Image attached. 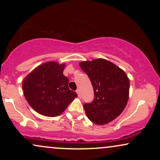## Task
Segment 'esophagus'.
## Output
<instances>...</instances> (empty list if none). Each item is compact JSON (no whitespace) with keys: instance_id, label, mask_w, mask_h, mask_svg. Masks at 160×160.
Instances as JSON below:
<instances>
[{"instance_id":"34e87169","label":"esophagus","mask_w":160,"mask_h":160,"mask_svg":"<svg viewBox=\"0 0 160 160\" xmlns=\"http://www.w3.org/2000/svg\"><path fill=\"white\" fill-rule=\"evenodd\" d=\"M76 92H77V93H78V97H80V96H81V95H80V89H78V90H77Z\"/></svg>"}]
</instances>
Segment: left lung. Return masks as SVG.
Listing matches in <instances>:
<instances>
[{
    "instance_id": "obj_1",
    "label": "left lung",
    "mask_w": 160,
    "mask_h": 160,
    "mask_svg": "<svg viewBox=\"0 0 160 160\" xmlns=\"http://www.w3.org/2000/svg\"><path fill=\"white\" fill-rule=\"evenodd\" d=\"M80 66L89 77L95 95L92 102L83 105L86 116L97 125L111 122L127 104L129 79L124 71L104 58L81 62Z\"/></svg>"
}]
</instances>
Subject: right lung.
I'll return each mask as SVG.
<instances>
[{"label": "right lung", "mask_w": 160, "mask_h": 160, "mask_svg": "<svg viewBox=\"0 0 160 160\" xmlns=\"http://www.w3.org/2000/svg\"><path fill=\"white\" fill-rule=\"evenodd\" d=\"M65 67V64L45 62L24 79L25 98L40 114L51 117L60 115L78 97L68 88V78L63 74Z\"/></svg>", "instance_id": "right-lung-1"}]
</instances>
